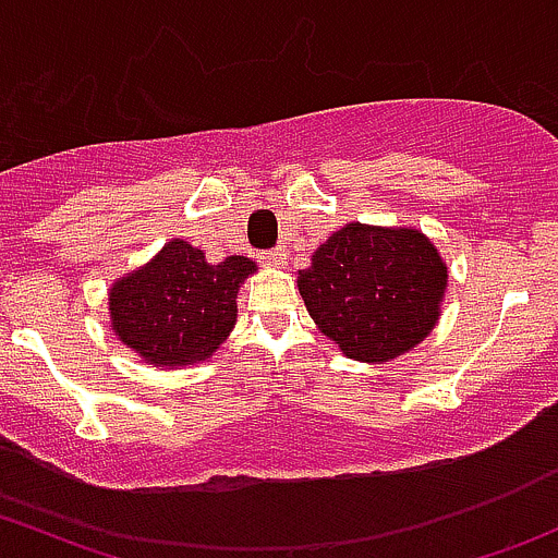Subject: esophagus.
Masks as SVG:
<instances>
[{
  "mask_svg": "<svg viewBox=\"0 0 558 558\" xmlns=\"http://www.w3.org/2000/svg\"><path fill=\"white\" fill-rule=\"evenodd\" d=\"M258 258H262V264H267V267H283L286 251L283 247H275V251H264Z\"/></svg>",
  "mask_w": 558,
  "mask_h": 558,
  "instance_id": "obj_1",
  "label": "esophagus"
}]
</instances>
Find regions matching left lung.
I'll return each mask as SVG.
<instances>
[{
	"label": "left lung",
	"instance_id": "left-lung-1",
	"mask_svg": "<svg viewBox=\"0 0 558 558\" xmlns=\"http://www.w3.org/2000/svg\"><path fill=\"white\" fill-rule=\"evenodd\" d=\"M307 313L356 362H388L437 324L448 269L415 229L348 223L300 269Z\"/></svg>",
	"mask_w": 558,
	"mask_h": 558
}]
</instances>
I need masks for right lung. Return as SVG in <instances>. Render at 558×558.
Masks as SVG:
<instances>
[{
    "instance_id": "add662e5",
    "label": "right lung",
    "mask_w": 558,
    "mask_h": 558,
    "mask_svg": "<svg viewBox=\"0 0 558 558\" xmlns=\"http://www.w3.org/2000/svg\"><path fill=\"white\" fill-rule=\"evenodd\" d=\"M253 269L245 256L210 264L199 247L172 240L154 262L112 286V329L156 367L205 362L232 331L240 283Z\"/></svg>"
}]
</instances>
